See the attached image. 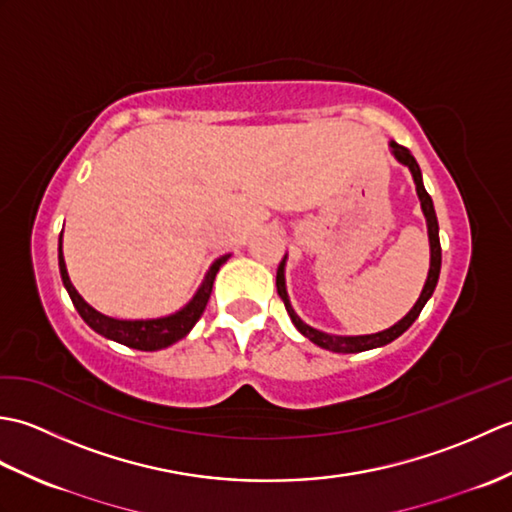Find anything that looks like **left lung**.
<instances>
[{
    "label": "left lung",
    "mask_w": 512,
    "mask_h": 512,
    "mask_svg": "<svg viewBox=\"0 0 512 512\" xmlns=\"http://www.w3.org/2000/svg\"><path fill=\"white\" fill-rule=\"evenodd\" d=\"M391 151H394V156L402 162V165H407L411 169V176H413V182H416V191H418V198H420V204H422V213H424V217H427L429 242H431V268H429L427 284H424L420 299L416 301V306L409 310L407 317L400 319L396 325H391L389 330H383V332H378V334H367V336H332V334H325V332H319V330L310 328V325L303 323L295 314V310L290 308L288 295H286V281H284V262H286V257H284L279 262V268H277V292H279V297L284 299V306H286V310L290 314L292 323H295V328L303 336H306V339H310L312 343H317L319 347H323V350L341 352V354H354V352L374 350V347L391 343L394 339H398L402 332H407L411 328V323L418 319V314L422 312L424 303L429 301V297L433 295V290H436V286H438L440 266H442V248H440V233H438L436 209H433L431 195L427 193V189H424V184H422V173H420V167H418L416 158L409 154L407 147H402L398 143H391Z\"/></svg>",
    "instance_id": "left-lung-1"
}]
</instances>
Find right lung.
<instances>
[{
  "label": "right lung",
  "instance_id": "obj_1",
  "mask_svg": "<svg viewBox=\"0 0 512 512\" xmlns=\"http://www.w3.org/2000/svg\"><path fill=\"white\" fill-rule=\"evenodd\" d=\"M228 255L220 257L217 262L211 266L209 273H206L200 290L195 292V297L178 310L176 314H169V317L162 319H145V321H121V319H112L105 317V314L96 312L92 306L83 301L79 292L74 290L70 284L68 270H65L63 262V253H61V239H59V270H61V279L63 286L68 290V295L74 303L76 312L81 314V319L90 325L94 332H99L105 339H112L116 343H123L127 347H134V350H143V352H156L162 350V347H169L176 341L184 339L191 332V328L198 319L202 317V312L206 308V303L211 299V290H213V281L217 270L226 262Z\"/></svg>",
  "mask_w": 512,
  "mask_h": 512
}]
</instances>
